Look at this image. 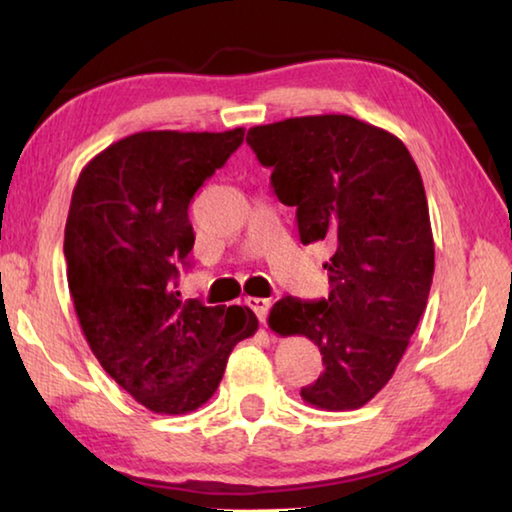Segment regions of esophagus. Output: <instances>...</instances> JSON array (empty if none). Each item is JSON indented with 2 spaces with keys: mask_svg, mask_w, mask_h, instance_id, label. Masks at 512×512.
I'll return each instance as SVG.
<instances>
[{
  "mask_svg": "<svg viewBox=\"0 0 512 512\" xmlns=\"http://www.w3.org/2000/svg\"><path fill=\"white\" fill-rule=\"evenodd\" d=\"M246 305L255 311V316L259 318V323H266L268 309H271V300H266V298H246Z\"/></svg>",
  "mask_w": 512,
  "mask_h": 512,
  "instance_id": "obj_1",
  "label": "esophagus"
}]
</instances>
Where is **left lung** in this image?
Masks as SVG:
<instances>
[{"label": "left lung", "mask_w": 512, "mask_h": 512, "mask_svg": "<svg viewBox=\"0 0 512 512\" xmlns=\"http://www.w3.org/2000/svg\"><path fill=\"white\" fill-rule=\"evenodd\" d=\"M246 142L280 203L296 207L302 244L327 239L332 291L282 298L268 323L305 334L325 370L300 391L325 411L368 404L393 377L427 307L433 235L427 194L400 137L350 115L291 117L255 126Z\"/></svg>", "instance_id": "left-lung-1"}]
</instances>
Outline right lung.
Instances as JSON below:
<instances>
[{"label": "right lung", "mask_w": 512, "mask_h": 512, "mask_svg": "<svg viewBox=\"0 0 512 512\" xmlns=\"http://www.w3.org/2000/svg\"><path fill=\"white\" fill-rule=\"evenodd\" d=\"M244 133H135L76 180L65 225L76 316L103 370L153 413L203 406L232 348L257 332L248 307H205L176 291L194 248L189 203Z\"/></svg>", "instance_id": "right-lung-1"}]
</instances>
